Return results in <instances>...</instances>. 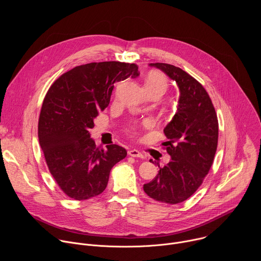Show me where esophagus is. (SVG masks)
Instances as JSON below:
<instances>
[{
	"mask_svg": "<svg viewBox=\"0 0 261 261\" xmlns=\"http://www.w3.org/2000/svg\"><path fill=\"white\" fill-rule=\"evenodd\" d=\"M128 155L129 156H131V157H137V158H144V156L139 152V151H137V150H129L128 151Z\"/></svg>",
	"mask_w": 261,
	"mask_h": 261,
	"instance_id": "esophagus-1",
	"label": "esophagus"
}]
</instances>
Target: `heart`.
I'll list each match as a JSON object with an SVG mask.
<instances>
[{
    "instance_id": "b5f03b06",
    "label": "heart",
    "mask_w": 261,
    "mask_h": 261,
    "mask_svg": "<svg viewBox=\"0 0 261 261\" xmlns=\"http://www.w3.org/2000/svg\"><path fill=\"white\" fill-rule=\"evenodd\" d=\"M146 93H158L160 96L166 91L167 81L162 73L153 71L148 73L144 82Z\"/></svg>"
}]
</instances>
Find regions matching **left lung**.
<instances>
[{
    "label": "left lung",
    "mask_w": 261,
    "mask_h": 261,
    "mask_svg": "<svg viewBox=\"0 0 261 261\" xmlns=\"http://www.w3.org/2000/svg\"><path fill=\"white\" fill-rule=\"evenodd\" d=\"M175 82L178 102L174 116L164 128L170 161L143 185L151 198L168 204L188 199L202 184L217 151L218 119L212 100L190 74L164 63L148 64Z\"/></svg>",
    "instance_id": "obj_1"
}]
</instances>
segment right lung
I'll return each mask as SVG.
<instances>
[{
    "mask_svg": "<svg viewBox=\"0 0 261 261\" xmlns=\"http://www.w3.org/2000/svg\"><path fill=\"white\" fill-rule=\"evenodd\" d=\"M139 75L135 64L100 62L77 66L49 88L40 113L39 143L63 192L75 200L101 194L109 173L127 156L124 147H97L90 130L110 101L114 84Z\"/></svg>",
    "mask_w": 261,
    "mask_h": 261,
    "instance_id": "1",
    "label": "right lung"
}]
</instances>
